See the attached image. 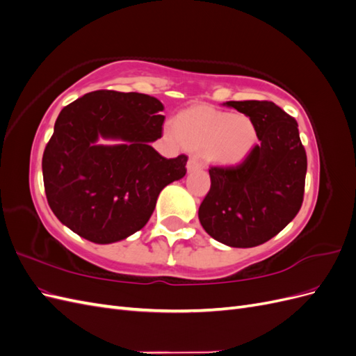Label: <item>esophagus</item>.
<instances>
[{"label": "esophagus", "instance_id": "34e87169", "mask_svg": "<svg viewBox=\"0 0 356 356\" xmlns=\"http://www.w3.org/2000/svg\"><path fill=\"white\" fill-rule=\"evenodd\" d=\"M199 169H202V163L197 160V157H190V160L187 161V170L193 172Z\"/></svg>", "mask_w": 356, "mask_h": 356}]
</instances>
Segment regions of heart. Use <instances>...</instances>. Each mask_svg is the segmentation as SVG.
<instances>
[{"instance_id":"1","label":"heart","mask_w":356,"mask_h":356,"mask_svg":"<svg viewBox=\"0 0 356 356\" xmlns=\"http://www.w3.org/2000/svg\"><path fill=\"white\" fill-rule=\"evenodd\" d=\"M174 134L191 152H199L211 165L238 166L251 156L258 141L257 129L242 113L190 108L174 118Z\"/></svg>"}]
</instances>
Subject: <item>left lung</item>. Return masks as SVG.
I'll return each instance as SVG.
<instances>
[{
  "label": "left lung",
  "mask_w": 356,
  "mask_h": 356,
  "mask_svg": "<svg viewBox=\"0 0 356 356\" xmlns=\"http://www.w3.org/2000/svg\"><path fill=\"white\" fill-rule=\"evenodd\" d=\"M251 118L258 144L243 163L209 169L211 188L199 208L202 227L215 241L252 248L272 239L298 213L307 157L298 124L270 101H229Z\"/></svg>",
  "instance_id": "left-lung-1"
}]
</instances>
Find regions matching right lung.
I'll return each mask as SVG.
<instances>
[{
  "mask_svg": "<svg viewBox=\"0 0 356 356\" xmlns=\"http://www.w3.org/2000/svg\"><path fill=\"white\" fill-rule=\"evenodd\" d=\"M163 104L136 92L96 90L67 105L42 154L49 207L74 233L113 243L141 230L168 184L186 175L187 156L161 157ZM99 138L122 145L102 146Z\"/></svg>",
  "mask_w": 356,
  "mask_h": 356,
  "instance_id": "right-lung-1",
  "label": "right lung"
}]
</instances>
